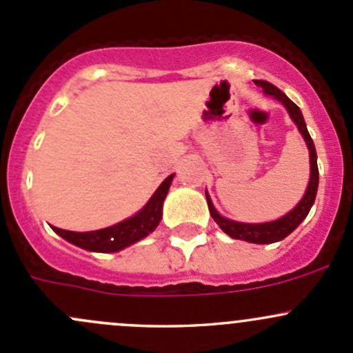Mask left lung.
Segmentation results:
<instances>
[{
	"label": "left lung",
	"instance_id": "1",
	"mask_svg": "<svg viewBox=\"0 0 353 353\" xmlns=\"http://www.w3.org/2000/svg\"><path fill=\"white\" fill-rule=\"evenodd\" d=\"M254 83L258 87L263 88L266 95H273L276 101L282 102L285 105L290 117L294 119V123L297 124L299 131L304 137L305 143H307L309 148V157H311V179H309V186L307 191H305L304 198L299 201V205L292 210L290 213H287L285 216H282L280 220H275V222H268V223H241V222H234V220L223 219L222 215H219V212L213 206L212 199H210L208 193H206V201H208V210L212 219L219 223L220 229L230 236L232 239H241V241H248V243H254V244H270V243H276V241L285 239L288 234L292 230H295L299 227V223L307 216L309 210L311 206L314 205L316 199V193H318V184H319V170H318V155H316V148L314 143H312V138L309 134L307 128H305V121L302 117L301 109L283 94L280 88H276L275 85L268 83L265 80H254Z\"/></svg>",
	"mask_w": 353,
	"mask_h": 353
}]
</instances>
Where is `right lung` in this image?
Returning a JSON list of instances; mask_svg holds the SVG:
<instances>
[{
  "mask_svg": "<svg viewBox=\"0 0 353 353\" xmlns=\"http://www.w3.org/2000/svg\"><path fill=\"white\" fill-rule=\"evenodd\" d=\"M172 177L174 174L160 184L159 190L150 198V201L137 215L117 223V225L101 230H92V232H71V230L58 229V227H52V230L59 234L63 239H66L68 243L78 245L81 249H87V251H121V249L128 248V245L134 244L137 241L143 239L148 234L154 232L155 227L160 223V219H162V205L163 199L167 196L170 183H172Z\"/></svg>",
  "mask_w": 353,
  "mask_h": 353,
  "instance_id": "1",
  "label": "right lung"
}]
</instances>
